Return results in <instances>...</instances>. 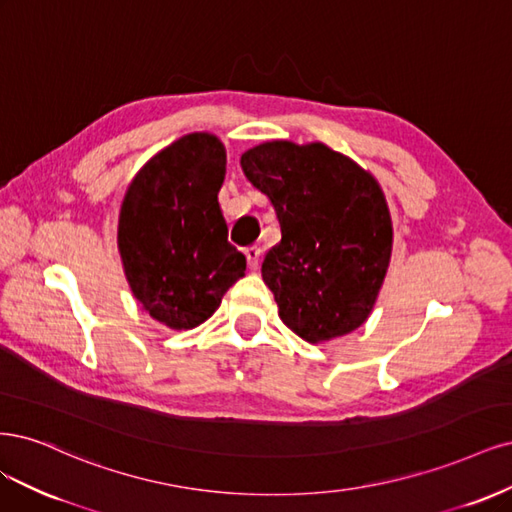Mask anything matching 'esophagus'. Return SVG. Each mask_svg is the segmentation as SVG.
Listing matches in <instances>:
<instances>
[{
    "label": "esophagus",
    "instance_id": "1",
    "mask_svg": "<svg viewBox=\"0 0 512 512\" xmlns=\"http://www.w3.org/2000/svg\"><path fill=\"white\" fill-rule=\"evenodd\" d=\"M246 261H249V268L251 270H257L259 268V259H261V249L259 246H246Z\"/></svg>",
    "mask_w": 512,
    "mask_h": 512
}]
</instances>
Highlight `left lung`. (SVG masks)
<instances>
[{
    "label": "left lung",
    "mask_w": 512,
    "mask_h": 512,
    "mask_svg": "<svg viewBox=\"0 0 512 512\" xmlns=\"http://www.w3.org/2000/svg\"><path fill=\"white\" fill-rule=\"evenodd\" d=\"M240 166L270 197L283 234L261 263L280 319L306 342L351 334L368 319L391 257L381 187L319 142L259 144Z\"/></svg>",
    "instance_id": "obj_1"
}]
</instances>
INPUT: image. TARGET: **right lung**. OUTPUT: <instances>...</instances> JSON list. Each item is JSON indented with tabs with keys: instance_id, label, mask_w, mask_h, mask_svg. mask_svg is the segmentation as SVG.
Here are the masks:
<instances>
[{
	"instance_id": "add662e5",
	"label": "right lung",
	"mask_w": 512,
	"mask_h": 512,
	"mask_svg": "<svg viewBox=\"0 0 512 512\" xmlns=\"http://www.w3.org/2000/svg\"><path fill=\"white\" fill-rule=\"evenodd\" d=\"M223 178V144L189 134L148 161L125 193V276L148 315L172 329L204 323L244 276L246 259L227 240L217 200Z\"/></svg>"
}]
</instances>
